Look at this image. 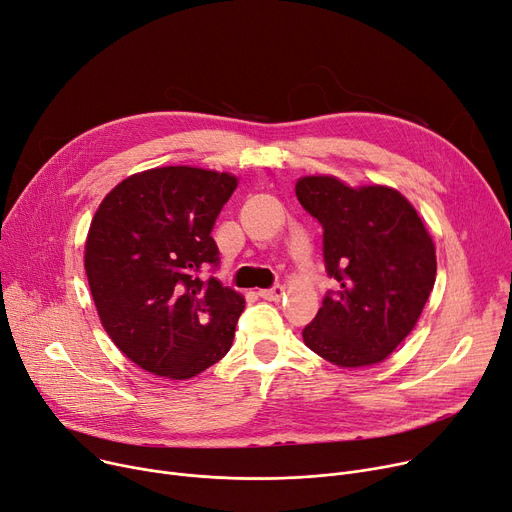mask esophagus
Wrapping results in <instances>:
<instances>
[{"label":"esophagus","mask_w":512,"mask_h":512,"mask_svg":"<svg viewBox=\"0 0 512 512\" xmlns=\"http://www.w3.org/2000/svg\"><path fill=\"white\" fill-rule=\"evenodd\" d=\"M283 293H285L283 285H275V287H270V289H260V291H258V295H260L262 299H268V302H277L279 297H283Z\"/></svg>","instance_id":"34e87169"}]
</instances>
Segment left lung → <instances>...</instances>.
<instances>
[{"label":"left lung","instance_id":"left-lung-1","mask_svg":"<svg viewBox=\"0 0 512 512\" xmlns=\"http://www.w3.org/2000/svg\"><path fill=\"white\" fill-rule=\"evenodd\" d=\"M299 204L322 225L326 291L304 343L341 368L382 362L411 333L436 281V250L415 208L384 186L302 177Z\"/></svg>","mask_w":512,"mask_h":512}]
</instances>
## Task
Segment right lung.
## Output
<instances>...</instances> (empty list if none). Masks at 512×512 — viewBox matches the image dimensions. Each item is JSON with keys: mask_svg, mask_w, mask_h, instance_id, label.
<instances>
[{"mask_svg": "<svg viewBox=\"0 0 512 512\" xmlns=\"http://www.w3.org/2000/svg\"><path fill=\"white\" fill-rule=\"evenodd\" d=\"M237 179L159 167L117 184L90 223L84 268L111 341L142 370L192 378L231 349L244 297L210 275V231Z\"/></svg>", "mask_w": 512, "mask_h": 512, "instance_id": "right-lung-1", "label": "right lung"}]
</instances>
